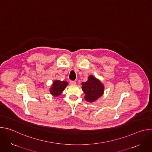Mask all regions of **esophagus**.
<instances>
[{
	"label": "esophagus",
	"instance_id": "34e87169",
	"mask_svg": "<svg viewBox=\"0 0 152 152\" xmlns=\"http://www.w3.org/2000/svg\"><path fill=\"white\" fill-rule=\"evenodd\" d=\"M76 83V82L75 80H70V85H75Z\"/></svg>",
	"mask_w": 152,
	"mask_h": 152
}]
</instances>
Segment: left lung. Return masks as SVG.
<instances>
[{"label":"left lung","mask_w":152,"mask_h":152,"mask_svg":"<svg viewBox=\"0 0 152 152\" xmlns=\"http://www.w3.org/2000/svg\"><path fill=\"white\" fill-rule=\"evenodd\" d=\"M82 89L85 94V99L89 102H93L103 95V85L93 76L88 77V80L82 83Z\"/></svg>","instance_id":"obj_1"}]
</instances>
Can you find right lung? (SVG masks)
<instances>
[{
  "mask_svg": "<svg viewBox=\"0 0 152 152\" xmlns=\"http://www.w3.org/2000/svg\"><path fill=\"white\" fill-rule=\"evenodd\" d=\"M68 83L66 81L55 80L50 89V93L54 96H59L67 86Z\"/></svg>",
  "mask_w": 152,
  "mask_h": 152,
  "instance_id": "1",
  "label": "right lung"
}]
</instances>
